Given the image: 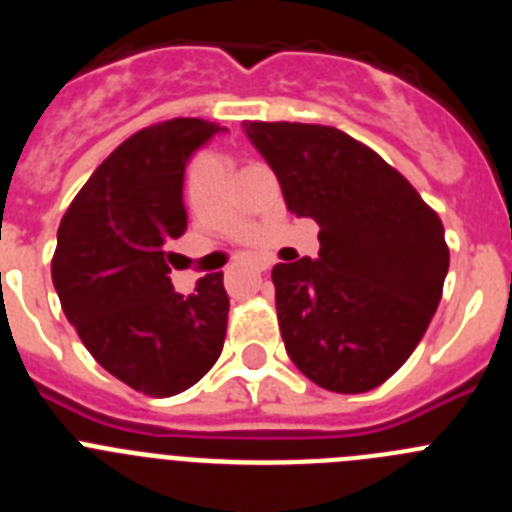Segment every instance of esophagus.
<instances>
[{
  "mask_svg": "<svg viewBox=\"0 0 512 512\" xmlns=\"http://www.w3.org/2000/svg\"><path fill=\"white\" fill-rule=\"evenodd\" d=\"M256 269H259V271L271 269V261L269 259H259V261H256Z\"/></svg>",
  "mask_w": 512,
  "mask_h": 512,
  "instance_id": "34e87169",
  "label": "esophagus"
}]
</instances>
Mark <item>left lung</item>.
Listing matches in <instances>:
<instances>
[{
  "mask_svg": "<svg viewBox=\"0 0 512 512\" xmlns=\"http://www.w3.org/2000/svg\"><path fill=\"white\" fill-rule=\"evenodd\" d=\"M289 212L320 225L318 259L277 264L289 359L330 392L379 387L428 330L449 271L436 210L379 153L328 125L243 122Z\"/></svg>",
  "mask_w": 512,
  "mask_h": 512,
  "instance_id": "obj_1",
  "label": "left lung"
}]
</instances>
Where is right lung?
I'll return each mask as SVG.
<instances>
[{
	"mask_svg": "<svg viewBox=\"0 0 512 512\" xmlns=\"http://www.w3.org/2000/svg\"><path fill=\"white\" fill-rule=\"evenodd\" d=\"M220 125L174 117L130 135L97 166L58 225L51 261L63 312L102 369L151 397L200 382L225 343L223 271L189 297L169 279L171 241L187 230L189 156Z\"/></svg>",
	"mask_w": 512,
	"mask_h": 512,
	"instance_id": "right-lung-1",
	"label": "right lung"
}]
</instances>
